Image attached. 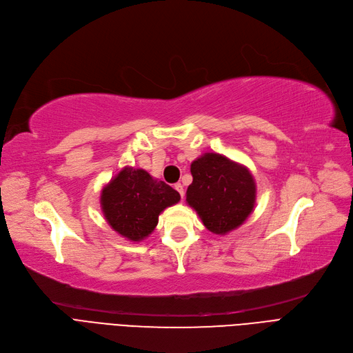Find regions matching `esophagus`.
<instances>
[{
	"instance_id": "esophagus-1",
	"label": "esophagus",
	"mask_w": 353,
	"mask_h": 353,
	"mask_svg": "<svg viewBox=\"0 0 353 353\" xmlns=\"http://www.w3.org/2000/svg\"><path fill=\"white\" fill-rule=\"evenodd\" d=\"M174 189L179 192V194H180L181 199L185 197V189H183V186L180 185V183H177V185H174Z\"/></svg>"
}]
</instances>
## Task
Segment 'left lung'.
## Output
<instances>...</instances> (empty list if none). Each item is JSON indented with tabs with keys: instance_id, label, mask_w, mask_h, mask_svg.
Wrapping results in <instances>:
<instances>
[{
	"instance_id": "obj_1",
	"label": "left lung",
	"mask_w": 353,
	"mask_h": 353,
	"mask_svg": "<svg viewBox=\"0 0 353 353\" xmlns=\"http://www.w3.org/2000/svg\"><path fill=\"white\" fill-rule=\"evenodd\" d=\"M186 202L210 232L225 235L241 226L254 210L256 186L245 165L216 152H205L190 165Z\"/></svg>"
}]
</instances>
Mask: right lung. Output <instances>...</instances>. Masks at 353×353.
<instances>
[{
    "mask_svg": "<svg viewBox=\"0 0 353 353\" xmlns=\"http://www.w3.org/2000/svg\"><path fill=\"white\" fill-rule=\"evenodd\" d=\"M180 194L143 168L124 167L101 192L103 216L115 232L139 242L159 223V214L176 205Z\"/></svg>",
    "mask_w": 353,
    "mask_h": 353,
    "instance_id": "obj_1",
    "label": "right lung"
}]
</instances>
